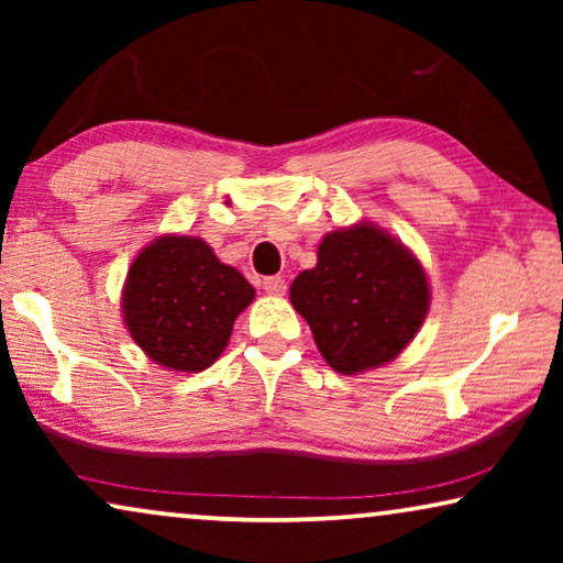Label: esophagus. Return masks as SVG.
I'll list each match as a JSON object with an SVG mask.
<instances>
[{
	"instance_id": "34e87169",
	"label": "esophagus",
	"mask_w": 563,
	"mask_h": 563,
	"mask_svg": "<svg viewBox=\"0 0 563 563\" xmlns=\"http://www.w3.org/2000/svg\"><path fill=\"white\" fill-rule=\"evenodd\" d=\"M261 287H264V291H268V295H284L287 291V282L282 279V276H266L264 282H261Z\"/></svg>"
}]
</instances>
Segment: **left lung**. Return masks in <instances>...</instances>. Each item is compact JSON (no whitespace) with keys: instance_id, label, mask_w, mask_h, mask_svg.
Wrapping results in <instances>:
<instances>
[{"instance_id":"left-lung-1","label":"left lung","mask_w":563,"mask_h":563,"mask_svg":"<svg viewBox=\"0 0 563 563\" xmlns=\"http://www.w3.org/2000/svg\"><path fill=\"white\" fill-rule=\"evenodd\" d=\"M289 299L322 358L338 374H361L389 364L418 335L430 289L410 249L356 222L322 238L318 264L291 282Z\"/></svg>"}]
</instances>
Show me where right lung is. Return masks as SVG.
<instances>
[{
	"label": "right lung",
	"instance_id": "add662e5",
	"mask_svg": "<svg viewBox=\"0 0 563 563\" xmlns=\"http://www.w3.org/2000/svg\"><path fill=\"white\" fill-rule=\"evenodd\" d=\"M256 289L202 238L161 235L137 253L122 287V320L153 364L205 372Z\"/></svg>",
	"mask_w": 563,
	"mask_h": 563
}]
</instances>
